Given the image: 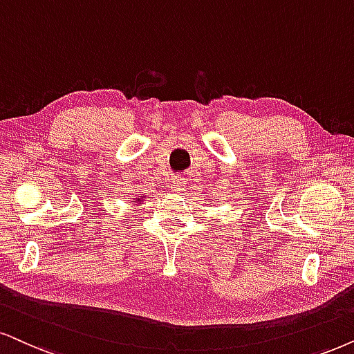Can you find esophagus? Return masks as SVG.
<instances>
[{
  "label": "esophagus",
  "mask_w": 354,
  "mask_h": 354,
  "mask_svg": "<svg viewBox=\"0 0 354 354\" xmlns=\"http://www.w3.org/2000/svg\"><path fill=\"white\" fill-rule=\"evenodd\" d=\"M185 186H186V180H185V178H181V176L173 178V187H174V191L185 189Z\"/></svg>",
  "instance_id": "esophagus-1"
}]
</instances>
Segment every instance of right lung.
Wrapping results in <instances>:
<instances>
[{
    "label": "right lung",
    "mask_w": 354,
    "mask_h": 354,
    "mask_svg": "<svg viewBox=\"0 0 354 354\" xmlns=\"http://www.w3.org/2000/svg\"><path fill=\"white\" fill-rule=\"evenodd\" d=\"M142 199H144V196H138V198H137L136 201H137V203H138V201H142Z\"/></svg>",
    "instance_id": "obj_1"
}]
</instances>
